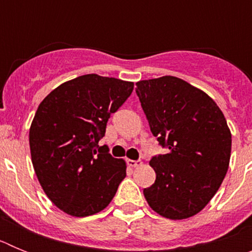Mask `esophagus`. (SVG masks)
<instances>
[{
  "label": "esophagus",
  "mask_w": 252,
  "mask_h": 252,
  "mask_svg": "<svg viewBox=\"0 0 252 252\" xmlns=\"http://www.w3.org/2000/svg\"><path fill=\"white\" fill-rule=\"evenodd\" d=\"M127 164L131 168H137V166L141 165L142 161L141 160H127Z\"/></svg>",
  "instance_id": "obj_1"
}]
</instances>
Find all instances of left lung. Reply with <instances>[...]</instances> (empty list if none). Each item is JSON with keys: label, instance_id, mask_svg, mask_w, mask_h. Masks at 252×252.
Here are the masks:
<instances>
[{"label": "left lung", "instance_id": "left-lung-1", "mask_svg": "<svg viewBox=\"0 0 252 252\" xmlns=\"http://www.w3.org/2000/svg\"><path fill=\"white\" fill-rule=\"evenodd\" d=\"M150 130L168 153L150 160L155 183L144 189L153 211L169 220L201 212L228 170L232 136L223 113L206 92L164 75L136 83Z\"/></svg>", "mask_w": 252, "mask_h": 252}]
</instances>
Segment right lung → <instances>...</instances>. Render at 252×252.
<instances>
[{"instance_id":"1","label":"right lung","mask_w":252,"mask_h":252,"mask_svg":"<svg viewBox=\"0 0 252 252\" xmlns=\"http://www.w3.org/2000/svg\"><path fill=\"white\" fill-rule=\"evenodd\" d=\"M132 90V82L86 74L60 84L37 107L29 132L31 161L45 194L66 215L103 211L126 177V161L98 141Z\"/></svg>"}]
</instances>
